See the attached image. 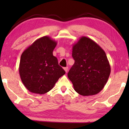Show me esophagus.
<instances>
[{"label":"esophagus","instance_id":"esophagus-1","mask_svg":"<svg viewBox=\"0 0 129 129\" xmlns=\"http://www.w3.org/2000/svg\"><path fill=\"white\" fill-rule=\"evenodd\" d=\"M68 67H65L64 68V71H65V72H67V71H68Z\"/></svg>","mask_w":129,"mask_h":129}]
</instances>
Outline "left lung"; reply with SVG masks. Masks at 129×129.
<instances>
[{
	"instance_id": "left-lung-1",
	"label": "left lung",
	"mask_w": 129,
	"mask_h": 129,
	"mask_svg": "<svg viewBox=\"0 0 129 129\" xmlns=\"http://www.w3.org/2000/svg\"><path fill=\"white\" fill-rule=\"evenodd\" d=\"M75 64L68 77L75 90L84 96L100 92L108 81L111 69L105 52L91 39L82 36L73 45Z\"/></svg>"
}]
</instances>
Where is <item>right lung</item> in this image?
Returning <instances> with one entry per match:
<instances>
[{
  "mask_svg": "<svg viewBox=\"0 0 129 129\" xmlns=\"http://www.w3.org/2000/svg\"><path fill=\"white\" fill-rule=\"evenodd\" d=\"M57 44L50 37L43 36L21 54L19 74L24 85L30 92L40 94L48 92L65 73L53 55Z\"/></svg>",
  "mask_w": 129,
  "mask_h": 129,
  "instance_id": "1",
  "label": "right lung"
}]
</instances>
